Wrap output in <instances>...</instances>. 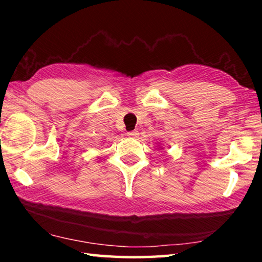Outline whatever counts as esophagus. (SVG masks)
I'll list each match as a JSON object with an SVG mask.
<instances>
[{"label": "esophagus", "instance_id": "1", "mask_svg": "<svg viewBox=\"0 0 262 262\" xmlns=\"http://www.w3.org/2000/svg\"><path fill=\"white\" fill-rule=\"evenodd\" d=\"M127 135H128V136H130V137H136L137 135H139V132H137V130L128 132V133H127Z\"/></svg>", "mask_w": 262, "mask_h": 262}]
</instances>
